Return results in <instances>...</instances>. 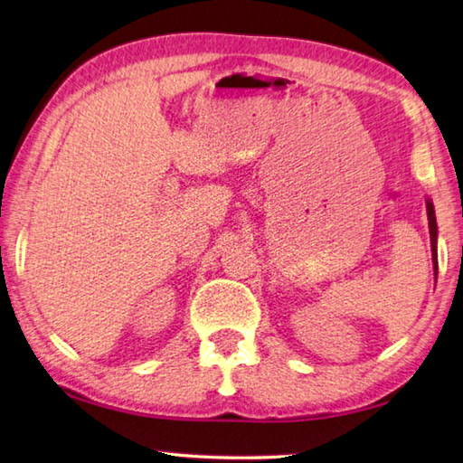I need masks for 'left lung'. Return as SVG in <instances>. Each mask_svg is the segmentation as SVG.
Listing matches in <instances>:
<instances>
[{"instance_id":"obj_1","label":"left lung","mask_w":463,"mask_h":463,"mask_svg":"<svg viewBox=\"0 0 463 463\" xmlns=\"http://www.w3.org/2000/svg\"><path fill=\"white\" fill-rule=\"evenodd\" d=\"M427 206V221H430V237H431V259L435 269V281H437V221H435V208L430 198L425 200Z\"/></svg>"}]
</instances>
